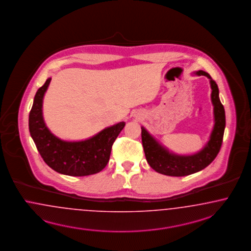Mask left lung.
I'll return each mask as SVG.
<instances>
[{"mask_svg": "<svg viewBox=\"0 0 251 251\" xmlns=\"http://www.w3.org/2000/svg\"><path fill=\"white\" fill-rule=\"evenodd\" d=\"M204 75L210 81L211 100L214 106V128L209 141L201 151L192 155L174 154L156 140L144 127L142 129V144L146 159L151 168L156 172L170 176H184L197 173L208 166L221 151L225 130V110L219 97V88L209 74L204 71L194 73Z\"/></svg>", "mask_w": 251, "mask_h": 251, "instance_id": "obj_1", "label": "left lung"}]
</instances>
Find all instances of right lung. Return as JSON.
<instances>
[{
    "mask_svg": "<svg viewBox=\"0 0 251 251\" xmlns=\"http://www.w3.org/2000/svg\"><path fill=\"white\" fill-rule=\"evenodd\" d=\"M51 78L37 90L29 116L32 140L44 161L53 170L66 176H84L102 170L110 158L111 149L125 122L107 127L84 141L61 140L47 127L43 118V99Z\"/></svg>",
    "mask_w": 251,
    "mask_h": 251,
    "instance_id": "add662e5",
    "label": "right lung"
}]
</instances>
